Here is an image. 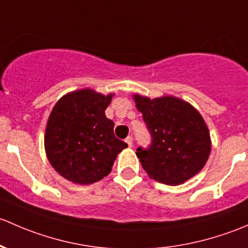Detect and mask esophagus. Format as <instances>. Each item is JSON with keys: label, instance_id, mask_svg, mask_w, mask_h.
I'll return each instance as SVG.
<instances>
[{"label": "esophagus", "instance_id": "1", "mask_svg": "<svg viewBox=\"0 0 248 248\" xmlns=\"http://www.w3.org/2000/svg\"><path fill=\"white\" fill-rule=\"evenodd\" d=\"M125 142L127 143V145H129V147H132V137L131 136L126 137V139H125Z\"/></svg>", "mask_w": 248, "mask_h": 248}]
</instances>
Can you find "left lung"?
Wrapping results in <instances>:
<instances>
[{
    "label": "left lung",
    "instance_id": "1",
    "mask_svg": "<svg viewBox=\"0 0 248 248\" xmlns=\"http://www.w3.org/2000/svg\"><path fill=\"white\" fill-rule=\"evenodd\" d=\"M152 143L136 155L150 178L180 185L204 167L211 152L210 134L200 112L175 96L134 95Z\"/></svg>",
    "mask_w": 248,
    "mask_h": 248
}]
</instances>
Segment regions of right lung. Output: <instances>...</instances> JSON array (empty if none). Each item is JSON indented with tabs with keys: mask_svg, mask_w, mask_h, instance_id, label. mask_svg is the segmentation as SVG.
Instances as JSON below:
<instances>
[{
	"mask_svg": "<svg viewBox=\"0 0 248 248\" xmlns=\"http://www.w3.org/2000/svg\"><path fill=\"white\" fill-rule=\"evenodd\" d=\"M112 96L80 89L53 106L45 130V152L51 166L69 181L88 185L101 180L127 147L114 136V123L105 116Z\"/></svg>",
	"mask_w": 248,
	"mask_h": 248,
	"instance_id": "add662e5",
	"label": "right lung"
}]
</instances>
